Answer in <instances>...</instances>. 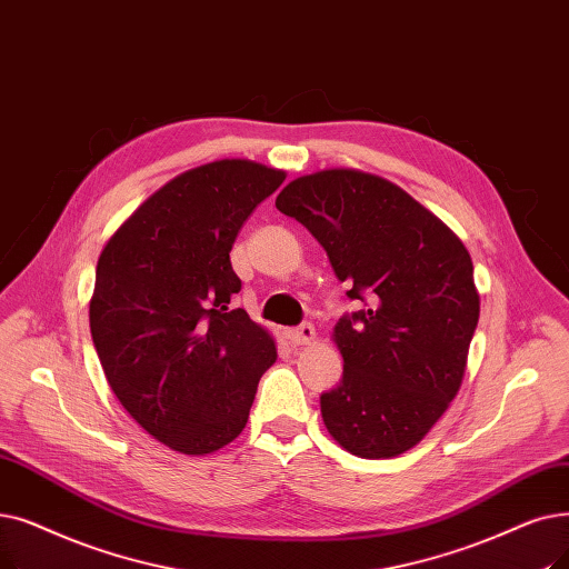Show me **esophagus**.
<instances>
[{
  "label": "esophagus",
  "mask_w": 569,
  "mask_h": 569,
  "mask_svg": "<svg viewBox=\"0 0 569 569\" xmlns=\"http://www.w3.org/2000/svg\"><path fill=\"white\" fill-rule=\"evenodd\" d=\"M286 335H288L290 343H295V346H307V343H311L316 339V330H313L311 323H305L300 328H292Z\"/></svg>",
  "instance_id": "1"
}]
</instances>
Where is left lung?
<instances>
[{
	"label": "left lung",
	"instance_id": "left-lung-1",
	"mask_svg": "<svg viewBox=\"0 0 569 569\" xmlns=\"http://www.w3.org/2000/svg\"><path fill=\"white\" fill-rule=\"evenodd\" d=\"M277 209L318 239L346 295L367 307L332 332L343 377L320 395L328 432L369 460L413 449L458 395L479 323L465 243L400 186L358 169L295 179Z\"/></svg>",
	"mask_w": 569,
	"mask_h": 569
}]
</instances>
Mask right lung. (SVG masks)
Wrapping results in <instances>:
<instances>
[{
    "label": "right lung",
    "mask_w": 569,
    "mask_h": 569,
    "mask_svg": "<svg viewBox=\"0 0 569 569\" xmlns=\"http://www.w3.org/2000/svg\"><path fill=\"white\" fill-rule=\"evenodd\" d=\"M286 171L216 160L164 183L97 260L90 332L107 381L171 451L207 456L246 428L277 346L243 309L230 251Z\"/></svg>",
    "instance_id": "1"
}]
</instances>
